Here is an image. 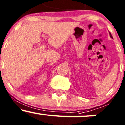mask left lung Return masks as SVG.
Segmentation results:
<instances>
[{"instance_id": "8db88e82", "label": "left lung", "mask_w": 125, "mask_h": 125, "mask_svg": "<svg viewBox=\"0 0 125 125\" xmlns=\"http://www.w3.org/2000/svg\"><path fill=\"white\" fill-rule=\"evenodd\" d=\"M109 35H110V38H112L113 39V37L112 36V35H111V33H110L109 32Z\"/></svg>"}]
</instances>
